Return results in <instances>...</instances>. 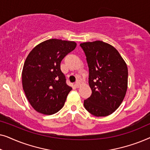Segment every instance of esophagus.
<instances>
[{"label":"esophagus","mask_w":150,"mask_h":150,"mask_svg":"<svg viewBox=\"0 0 150 150\" xmlns=\"http://www.w3.org/2000/svg\"><path fill=\"white\" fill-rule=\"evenodd\" d=\"M74 86H75V87H76V88L80 87V86H81V83H80V81L76 82V83L74 84Z\"/></svg>","instance_id":"34e87169"}]
</instances>
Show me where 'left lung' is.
Instances as JSON below:
<instances>
[{
  "label": "left lung",
  "instance_id": "1",
  "mask_svg": "<svg viewBox=\"0 0 150 150\" xmlns=\"http://www.w3.org/2000/svg\"><path fill=\"white\" fill-rule=\"evenodd\" d=\"M87 57L92 93L84 106L96 117H105L117 109L128 88V67L116 48L102 41L80 44Z\"/></svg>",
  "mask_w": 150,
  "mask_h": 150
}]
</instances>
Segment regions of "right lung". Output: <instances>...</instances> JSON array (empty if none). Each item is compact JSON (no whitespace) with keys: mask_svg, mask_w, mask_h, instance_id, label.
Instances as JSON below:
<instances>
[{"mask_svg":"<svg viewBox=\"0 0 150 150\" xmlns=\"http://www.w3.org/2000/svg\"><path fill=\"white\" fill-rule=\"evenodd\" d=\"M76 47L74 42L50 39L37 45L26 57L22 87L30 104L40 113L54 114L64 106L72 88L66 84L60 64Z\"/></svg>","mask_w":150,"mask_h":150,"instance_id":"1","label":"right lung"}]
</instances>
